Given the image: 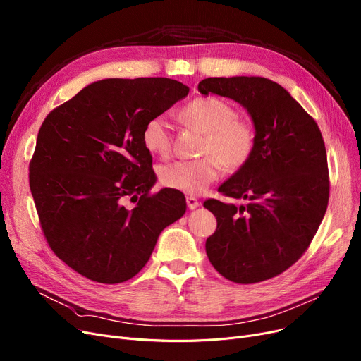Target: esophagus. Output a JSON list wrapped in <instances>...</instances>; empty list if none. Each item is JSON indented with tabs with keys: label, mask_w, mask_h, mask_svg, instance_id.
I'll list each match as a JSON object with an SVG mask.
<instances>
[{
	"label": "esophagus",
	"mask_w": 361,
	"mask_h": 361,
	"mask_svg": "<svg viewBox=\"0 0 361 361\" xmlns=\"http://www.w3.org/2000/svg\"><path fill=\"white\" fill-rule=\"evenodd\" d=\"M185 202H187L188 209H196V207L200 204L199 200H197L196 197H193V196H187V197H185Z\"/></svg>",
	"instance_id": "34e87169"
}]
</instances>
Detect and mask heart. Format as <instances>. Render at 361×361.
Returning a JSON list of instances; mask_svg holds the SVG:
<instances>
[{"mask_svg": "<svg viewBox=\"0 0 361 361\" xmlns=\"http://www.w3.org/2000/svg\"><path fill=\"white\" fill-rule=\"evenodd\" d=\"M181 118L188 126L204 133L199 159L176 161L161 168V183L187 195L204 192L222 173V165L238 169L250 159L256 133L253 126L237 117L233 105L214 97H200L183 106ZM142 140L145 147L162 158L173 152V130L164 116L147 120L143 127Z\"/></svg>", "mask_w": 361, "mask_h": 361, "instance_id": "obj_1", "label": "heart"}]
</instances>
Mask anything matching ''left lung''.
Instances as JSON below:
<instances>
[{
	"instance_id": "1",
	"label": "left lung",
	"mask_w": 361,
	"mask_h": 361,
	"mask_svg": "<svg viewBox=\"0 0 361 361\" xmlns=\"http://www.w3.org/2000/svg\"><path fill=\"white\" fill-rule=\"evenodd\" d=\"M202 94L231 98L255 123V150L218 190L245 204L207 199L216 230L206 240L212 267L237 283L271 279L294 264L317 233L329 200L325 142L291 94L264 78H209Z\"/></svg>"
}]
</instances>
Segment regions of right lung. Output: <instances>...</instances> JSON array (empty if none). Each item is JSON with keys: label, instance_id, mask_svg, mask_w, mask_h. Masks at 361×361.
Returning a JSON list of instances; mask_svg holds the SVG:
<instances>
[{"label": "right lung", "instance_id": "1", "mask_svg": "<svg viewBox=\"0 0 361 361\" xmlns=\"http://www.w3.org/2000/svg\"><path fill=\"white\" fill-rule=\"evenodd\" d=\"M187 94L165 78L105 79L44 120L29 185L48 245L75 272L102 283L128 281L161 231L184 215L181 192H150L157 176L142 133Z\"/></svg>", "mask_w": 361, "mask_h": 361}]
</instances>
